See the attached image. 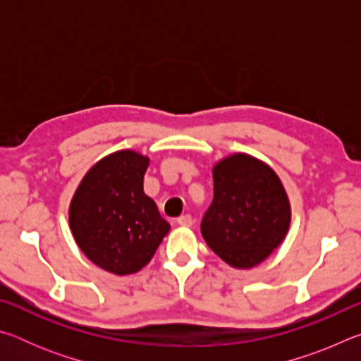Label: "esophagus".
Returning <instances> with one entry per match:
<instances>
[{
  "label": "esophagus",
  "mask_w": 361,
  "mask_h": 361,
  "mask_svg": "<svg viewBox=\"0 0 361 361\" xmlns=\"http://www.w3.org/2000/svg\"><path fill=\"white\" fill-rule=\"evenodd\" d=\"M176 223L183 226V228H189V226H192L194 219L191 215H181L178 219H176Z\"/></svg>",
  "instance_id": "obj_1"
}]
</instances>
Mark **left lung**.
<instances>
[{
  "mask_svg": "<svg viewBox=\"0 0 361 361\" xmlns=\"http://www.w3.org/2000/svg\"><path fill=\"white\" fill-rule=\"evenodd\" d=\"M290 219L285 188L267 164L239 152L213 167V200L200 231L229 266H258L282 243Z\"/></svg>",
  "mask_w": 361,
  "mask_h": 361,
  "instance_id": "left-lung-1",
  "label": "left lung"
}]
</instances>
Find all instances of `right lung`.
Instances as JSON below:
<instances>
[{
  "mask_svg": "<svg viewBox=\"0 0 361 361\" xmlns=\"http://www.w3.org/2000/svg\"><path fill=\"white\" fill-rule=\"evenodd\" d=\"M149 159L124 149L89 170L70 204L73 237L87 258L116 276L148 264L170 224L143 191Z\"/></svg>",
  "mask_w": 361,
  "mask_h": 361,
  "instance_id": "add662e5",
  "label": "right lung"
}]
</instances>
